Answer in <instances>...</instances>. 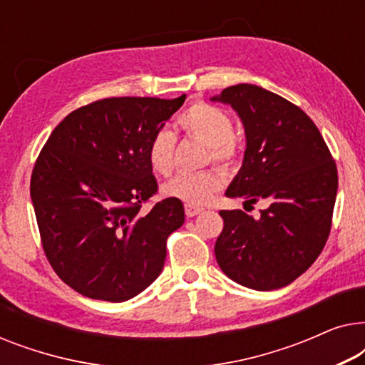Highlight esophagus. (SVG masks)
I'll return each instance as SVG.
<instances>
[{"instance_id": "34e87169", "label": "esophagus", "mask_w": 365, "mask_h": 365, "mask_svg": "<svg viewBox=\"0 0 365 365\" xmlns=\"http://www.w3.org/2000/svg\"><path fill=\"white\" fill-rule=\"evenodd\" d=\"M184 211H186L187 217H194L197 216L199 212H202V207H196V206H191V204H186V206H184Z\"/></svg>"}]
</instances>
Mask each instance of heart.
Instances as JSON below:
<instances>
[{"mask_svg":"<svg viewBox=\"0 0 365 365\" xmlns=\"http://www.w3.org/2000/svg\"><path fill=\"white\" fill-rule=\"evenodd\" d=\"M179 126L191 136L201 139L211 148L214 161L229 166L237 158V143L234 139V124L224 109L207 103H196L179 118ZM176 136L169 129H159L149 141L148 159L153 171L168 176L174 168ZM222 186V176L214 169L199 173H181L163 186L168 197L204 206L211 202Z\"/></svg>","mask_w":365,"mask_h":365,"instance_id":"heart-1","label":"heart"}]
</instances>
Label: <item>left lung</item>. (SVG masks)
Here are the masks:
<instances>
[{
	"mask_svg": "<svg viewBox=\"0 0 365 365\" xmlns=\"http://www.w3.org/2000/svg\"><path fill=\"white\" fill-rule=\"evenodd\" d=\"M211 101L229 104L246 134L242 166L226 196L267 204L259 219L241 209L219 212V267L256 291L287 286L326 246L337 196L336 163L312 119L276 93L236 84Z\"/></svg>",
	"mask_w": 365,
	"mask_h": 365,
	"instance_id": "obj_1",
	"label": "left lung"
}]
</instances>
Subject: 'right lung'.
I'll return each mask as SVG.
<instances>
[{"mask_svg": "<svg viewBox=\"0 0 365 365\" xmlns=\"http://www.w3.org/2000/svg\"><path fill=\"white\" fill-rule=\"evenodd\" d=\"M184 99L91 103L68 114L39 153L31 201L43 249L54 272L83 296L124 302L161 274L184 207L168 197L141 212L158 191L148 146Z\"/></svg>", "mask_w": 365, "mask_h": 365, "instance_id": "obj_1", "label": "right lung"}]
</instances>
